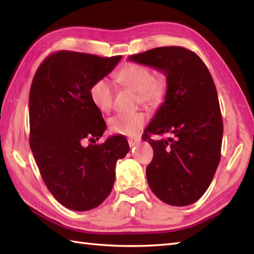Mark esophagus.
<instances>
[{"label": "esophagus", "mask_w": 254, "mask_h": 254, "mask_svg": "<svg viewBox=\"0 0 254 254\" xmlns=\"http://www.w3.org/2000/svg\"><path fill=\"white\" fill-rule=\"evenodd\" d=\"M127 142H128V145H130V147H134V146H136V145L139 144L141 139H139L138 137H128Z\"/></svg>", "instance_id": "obj_1"}]
</instances>
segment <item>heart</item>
<instances>
[{
	"instance_id": "heart-1",
	"label": "heart",
	"mask_w": 254,
	"mask_h": 254,
	"mask_svg": "<svg viewBox=\"0 0 254 254\" xmlns=\"http://www.w3.org/2000/svg\"><path fill=\"white\" fill-rule=\"evenodd\" d=\"M117 80L122 86L137 93L139 104L154 108L164 101L167 94V79L165 75L153 76L150 68L142 64L131 63L121 68L117 74ZM90 99L95 107L101 112H108L112 107L113 90L112 84L107 78H100L91 86ZM146 123V116L143 112L119 113L109 119L111 132L121 135L133 136L142 130Z\"/></svg>"
}]
</instances>
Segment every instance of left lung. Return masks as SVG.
<instances>
[{"label":"left lung","mask_w":254,"mask_h":254,"mask_svg":"<svg viewBox=\"0 0 254 254\" xmlns=\"http://www.w3.org/2000/svg\"><path fill=\"white\" fill-rule=\"evenodd\" d=\"M128 61L167 78L165 100L145 130L154 149L146 178L164 203L187 206L207 190L220 160L223 119L213 77L201 58L182 47L155 48ZM148 132L169 137L155 141Z\"/></svg>","instance_id":"1"}]
</instances>
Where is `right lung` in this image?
Masks as SVG:
<instances>
[{
    "label": "right lung",
    "mask_w": 254,
    "mask_h": 254,
    "mask_svg": "<svg viewBox=\"0 0 254 254\" xmlns=\"http://www.w3.org/2000/svg\"><path fill=\"white\" fill-rule=\"evenodd\" d=\"M121 56L101 58L58 51L40 64L29 93V144L42 180L59 203L84 212L109 195L117 161L130 146L122 135L96 142L106 130L90 99L95 82L116 67Z\"/></svg>",
    "instance_id": "right-lung-1"
}]
</instances>
